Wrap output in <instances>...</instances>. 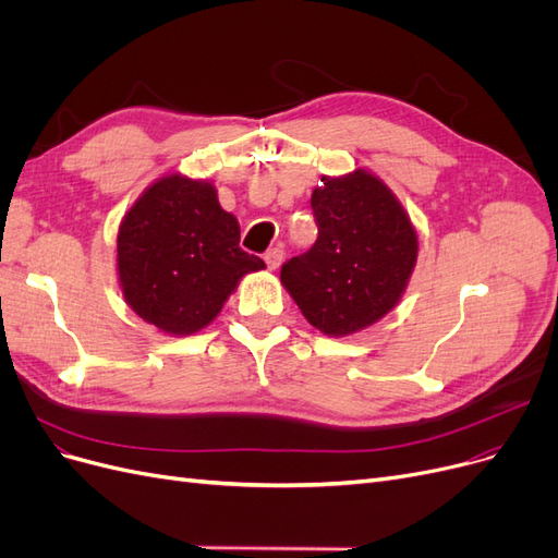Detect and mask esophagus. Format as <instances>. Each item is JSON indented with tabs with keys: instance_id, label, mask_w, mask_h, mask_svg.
<instances>
[{
	"instance_id": "obj_1",
	"label": "esophagus",
	"mask_w": 558,
	"mask_h": 558,
	"mask_svg": "<svg viewBox=\"0 0 558 558\" xmlns=\"http://www.w3.org/2000/svg\"><path fill=\"white\" fill-rule=\"evenodd\" d=\"M282 259H284L282 247H271V251L264 255V262H266L268 268H271V271H276V268L282 264Z\"/></svg>"
}]
</instances>
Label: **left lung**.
Wrapping results in <instances>:
<instances>
[{
  "instance_id": "1",
  "label": "left lung",
  "mask_w": 558,
  "mask_h": 558,
  "mask_svg": "<svg viewBox=\"0 0 558 558\" xmlns=\"http://www.w3.org/2000/svg\"><path fill=\"white\" fill-rule=\"evenodd\" d=\"M311 206L317 241L282 264L280 282L324 336L359 333L402 299L418 257L416 230L393 191L367 170L322 177Z\"/></svg>"
}]
</instances>
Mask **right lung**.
<instances>
[{
    "label": "right lung",
    "mask_w": 558,
    "mask_h": 558,
    "mask_svg": "<svg viewBox=\"0 0 558 558\" xmlns=\"http://www.w3.org/2000/svg\"><path fill=\"white\" fill-rule=\"evenodd\" d=\"M239 220L216 185L168 174L154 181L123 216L117 276L133 313L160 333L193 336L209 326L239 280L266 264L239 247Z\"/></svg>",
    "instance_id": "right-lung-1"
}]
</instances>
